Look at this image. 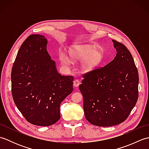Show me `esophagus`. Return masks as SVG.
<instances>
[{
	"mask_svg": "<svg viewBox=\"0 0 149 149\" xmlns=\"http://www.w3.org/2000/svg\"><path fill=\"white\" fill-rule=\"evenodd\" d=\"M80 84V81H79V79H75V80H74V86H75V87H77V86H79V85Z\"/></svg>",
	"mask_w": 149,
	"mask_h": 149,
	"instance_id": "esophagus-1",
	"label": "esophagus"
}]
</instances>
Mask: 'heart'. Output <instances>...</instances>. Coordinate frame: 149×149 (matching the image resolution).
<instances>
[{"instance_id": "obj_1", "label": "heart", "mask_w": 149, "mask_h": 149, "mask_svg": "<svg viewBox=\"0 0 149 149\" xmlns=\"http://www.w3.org/2000/svg\"><path fill=\"white\" fill-rule=\"evenodd\" d=\"M69 55L74 61H84L81 68L84 72L92 70L99 64L103 59V52L99 49H93L90 47H77L70 49ZM59 60L64 65H69L71 60L65 54H60Z\"/></svg>"}]
</instances>
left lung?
Masks as SVG:
<instances>
[{"instance_id": "8db88e82", "label": "left lung", "mask_w": 149, "mask_h": 149, "mask_svg": "<svg viewBox=\"0 0 149 149\" xmlns=\"http://www.w3.org/2000/svg\"><path fill=\"white\" fill-rule=\"evenodd\" d=\"M116 54L103 67L83 75L79 85L84 115L90 123L109 127L124 122L138 98L139 76L131 52L112 40Z\"/></svg>"}]
</instances>
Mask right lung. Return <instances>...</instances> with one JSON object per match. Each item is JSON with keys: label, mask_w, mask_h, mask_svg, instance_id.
Masks as SVG:
<instances>
[{"label": "right lung", "mask_w": 149, "mask_h": 149, "mask_svg": "<svg viewBox=\"0 0 149 149\" xmlns=\"http://www.w3.org/2000/svg\"><path fill=\"white\" fill-rule=\"evenodd\" d=\"M40 34L28 36L17 53L11 70V93L27 122L49 126L58 121L59 106L73 91L72 75H61Z\"/></svg>", "instance_id": "right-lung-1"}]
</instances>
